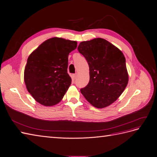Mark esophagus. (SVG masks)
Here are the masks:
<instances>
[{"mask_svg":"<svg viewBox=\"0 0 157 157\" xmlns=\"http://www.w3.org/2000/svg\"><path fill=\"white\" fill-rule=\"evenodd\" d=\"M77 76H78V74H77V73L73 75V77H74V79L76 78H77Z\"/></svg>","mask_w":157,"mask_h":157,"instance_id":"esophagus-1","label":"esophagus"}]
</instances>
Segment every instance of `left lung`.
<instances>
[{"instance_id": "1", "label": "left lung", "mask_w": 157, "mask_h": 157, "mask_svg": "<svg viewBox=\"0 0 157 157\" xmlns=\"http://www.w3.org/2000/svg\"><path fill=\"white\" fill-rule=\"evenodd\" d=\"M78 50L89 66L90 80L80 90L82 94L96 108L111 105L122 94L129 82L122 52L102 38L81 42Z\"/></svg>"}]
</instances>
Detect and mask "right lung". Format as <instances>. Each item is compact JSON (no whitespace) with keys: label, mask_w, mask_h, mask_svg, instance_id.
<instances>
[{"label":"right lung","mask_w":157,"mask_h":157,"mask_svg":"<svg viewBox=\"0 0 157 157\" xmlns=\"http://www.w3.org/2000/svg\"><path fill=\"white\" fill-rule=\"evenodd\" d=\"M77 44L75 40L52 37L29 56L24 81L28 92L39 103L50 107L63 99L72 82L67 73L68 57Z\"/></svg>","instance_id":"add662e5"}]
</instances>
